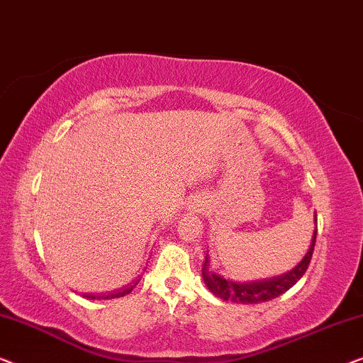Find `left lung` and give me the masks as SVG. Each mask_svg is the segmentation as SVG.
Here are the masks:
<instances>
[{"instance_id":"8db88e82","label":"left lung","mask_w":363,"mask_h":363,"mask_svg":"<svg viewBox=\"0 0 363 363\" xmlns=\"http://www.w3.org/2000/svg\"><path fill=\"white\" fill-rule=\"evenodd\" d=\"M315 235H318V230H314L313 242H311L308 253L304 255V258L301 259L298 267L278 278L263 279V281H253V283L228 281V279L220 277V274H216L208 269L207 255L202 264V278L203 281H206L207 288L211 289L217 298H220L223 301H232V303H240V304H258V303H264V301H272L274 298H278V296H281L283 293H286L289 288H293V286L303 278V274L306 273V269H308L311 263V258H313Z\"/></svg>"}]
</instances>
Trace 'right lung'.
Returning a JSON list of instances; mask_svg holds the SVG:
<instances>
[{
  "label": "right lung",
  "mask_w": 363,
  "mask_h": 363,
  "mask_svg": "<svg viewBox=\"0 0 363 363\" xmlns=\"http://www.w3.org/2000/svg\"><path fill=\"white\" fill-rule=\"evenodd\" d=\"M138 284V281L136 283H133V284H128V286H125L123 289H120V291H115V293H108V294H100V296H95V294H84V298H89V299H115V298H121V296H126L128 293H131L133 291V288H135V286Z\"/></svg>",
  "instance_id": "1"
}]
</instances>
